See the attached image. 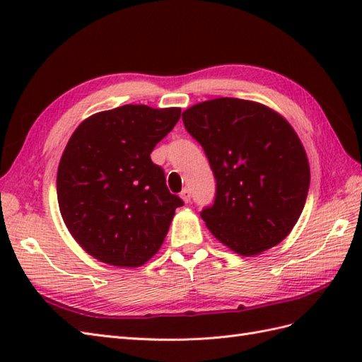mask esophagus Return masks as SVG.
<instances>
[{
	"mask_svg": "<svg viewBox=\"0 0 362 362\" xmlns=\"http://www.w3.org/2000/svg\"><path fill=\"white\" fill-rule=\"evenodd\" d=\"M180 197H182V201H183V202L188 204V202H189V199H191V191H189L188 188H185V189H183L182 193H180Z\"/></svg>",
	"mask_w": 362,
	"mask_h": 362,
	"instance_id": "1",
	"label": "esophagus"
}]
</instances>
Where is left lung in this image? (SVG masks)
I'll list each match as a JSON object with an SVG mask.
<instances>
[{
	"instance_id": "1",
	"label": "left lung",
	"mask_w": 362,
	"mask_h": 362,
	"mask_svg": "<svg viewBox=\"0 0 362 362\" xmlns=\"http://www.w3.org/2000/svg\"><path fill=\"white\" fill-rule=\"evenodd\" d=\"M182 119L216 179L214 204L201 213L206 228L243 257L281 243L310 188L308 157L296 130L267 105L238 98L199 103Z\"/></svg>"
}]
</instances>
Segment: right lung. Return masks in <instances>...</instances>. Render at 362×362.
Segmentation results:
<instances>
[{
  "instance_id": "1",
  "label": "right lung",
  "mask_w": 362,
  "mask_h": 362,
  "mask_svg": "<svg viewBox=\"0 0 362 362\" xmlns=\"http://www.w3.org/2000/svg\"><path fill=\"white\" fill-rule=\"evenodd\" d=\"M179 118V107L127 104L91 115L73 132L57 169V202L88 255L138 267L161 247L183 202L151 152Z\"/></svg>"
}]
</instances>
